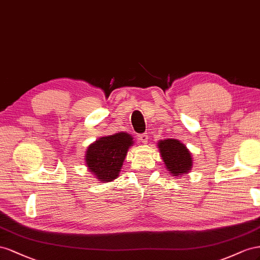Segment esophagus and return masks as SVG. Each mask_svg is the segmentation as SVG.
Wrapping results in <instances>:
<instances>
[{
  "instance_id": "1",
  "label": "esophagus",
  "mask_w": 260,
  "mask_h": 260,
  "mask_svg": "<svg viewBox=\"0 0 260 260\" xmlns=\"http://www.w3.org/2000/svg\"><path fill=\"white\" fill-rule=\"evenodd\" d=\"M138 139H139V142L142 143V144H147L148 143V139H149V136H148L147 134H140L138 136Z\"/></svg>"
}]
</instances>
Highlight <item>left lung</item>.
I'll return each mask as SVG.
<instances>
[{
  "label": "left lung",
  "mask_w": 260,
  "mask_h": 260,
  "mask_svg": "<svg viewBox=\"0 0 260 260\" xmlns=\"http://www.w3.org/2000/svg\"><path fill=\"white\" fill-rule=\"evenodd\" d=\"M165 167L174 177L188 173L192 168L191 153L187 147L177 139H165L157 143Z\"/></svg>",
  "instance_id": "1"
}]
</instances>
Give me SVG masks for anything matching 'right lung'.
Segmentation results:
<instances>
[{
  "instance_id": "1",
  "label": "right lung",
  "mask_w": 260,
  "mask_h": 260,
  "mask_svg": "<svg viewBox=\"0 0 260 260\" xmlns=\"http://www.w3.org/2000/svg\"><path fill=\"white\" fill-rule=\"evenodd\" d=\"M132 135L117 133L98 138L88 146L85 163L89 172L101 183L115 180L121 172L123 162L129 148L134 145Z\"/></svg>"
}]
</instances>
